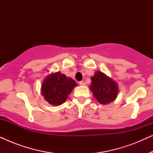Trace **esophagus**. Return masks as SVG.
Instances as JSON below:
<instances>
[{"label": "esophagus", "instance_id": "esophagus-1", "mask_svg": "<svg viewBox=\"0 0 153 153\" xmlns=\"http://www.w3.org/2000/svg\"><path fill=\"white\" fill-rule=\"evenodd\" d=\"M79 84H80L81 85H86V83H85L84 81H79Z\"/></svg>", "mask_w": 153, "mask_h": 153}]
</instances>
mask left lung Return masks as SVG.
Instances as JSON below:
<instances>
[{
  "label": "left lung",
  "mask_w": 153,
  "mask_h": 153,
  "mask_svg": "<svg viewBox=\"0 0 153 153\" xmlns=\"http://www.w3.org/2000/svg\"><path fill=\"white\" fill-rule=\"evenodd\" d=\"M90 89L94 97L102 104H106L114 101L118 95V85L104 73L97 72L91 77Z\"/></svg>",
  "instance_id": "8db88e82"
}]
</instances>
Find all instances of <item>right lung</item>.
<instances>
[{"label":"right lung","instance_id":"obj_1","mask_svg":"<svg viewBox=\"0 0 153 153\" xmlns=\"http://www.w3.org/2000/svg\"><path fill=\"white\" fill-rule=\"evenodd\" d=\"M77 84L60 72L49 75L42 85V95L50 104L59 106L66 101L69 94Z\"/></svg>","mask_w":153,"mask_h":153}]
</instances>
